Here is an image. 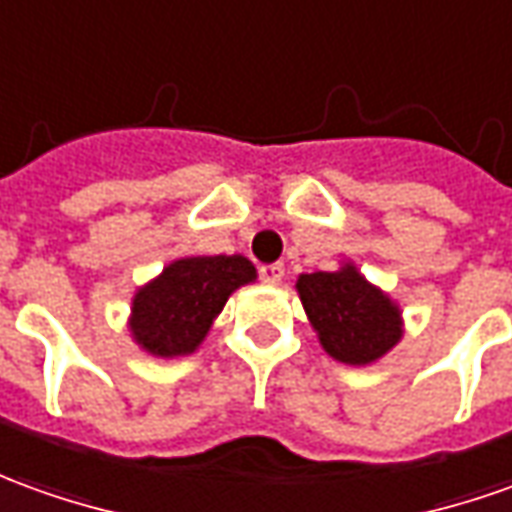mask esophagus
Here are the masks:
<instances>
[{"instance_id": "esophagus-1", "label": "esophagus", "mask_w": 512, "mask_h": 512, "mask_svg": "<svg viewBox=\"0 0 512 512\" xmlns=\"http://www.w3.org/2000/svg\"><path fill=\"white\" fill-rule=\"evenodd\" d=\"M259 278L264 284H278L284 278V264H262L259 267Z\"/></svg>"}]
</instances>
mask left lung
<instances>
[{"instance_id":"8db88e82","label":"left lung","mask_w":512,"mask_h":512,"mask_svg":"<svg viewBox=\"0 0 512 512\" xmlns=\"http://www.w3.org/2000/svg\"><path fill=\"white\" fill-rule=\"evenodd\" d=\"M295 290L323 351L343 365H373L404 337L398 303L370 284L354 262L331 273H303Z\"/></svg>"}]
</instances>
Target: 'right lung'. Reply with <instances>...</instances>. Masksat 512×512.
I'll use <instances>...</instances> for the list:
<instances>
[{
    "label": "right lung",
    "mask_w": 512,
    "mask_h": 512,
    "mask_svg": "<svg viewBox=\"0 0 512 512\" xmlns=\"http://www.w3.org/2000/svg\"><path fill=\"white\" fill-rule=\"evenodd\" d=\"M253 281L256 267L239 253L175 259L133 295L130 337L150 357L195 354L225 301Z\"/></svg>",
    "instance_id": "1"
}]
</instances>
